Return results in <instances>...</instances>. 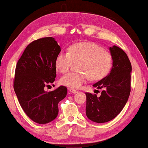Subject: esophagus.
Segmentation results:
<instances>
[{
  "instance_id": "1",
  "label": "esophagus",
  "mask_w": 148,
  "mask_h": 148,
  "mask_svg": "<svg viewBox=\"0 0 148 148\" xmlns=\"http://www.w3.org/2000/svg\"><path fill=\"white\" fill-rule=\"evenodd\" d=\"M69 92L73 93V94H76V93L78 92L77 90H75V89H73V88H69Z\"/></svg>"
}]
</instances>
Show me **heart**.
<instances>
[{"instance_id":"obj_1","label":"heart","mask_w":148,"mask_h":148,"mask_svg":"<svg viewBox=\"0 0 148 148\" xmlns=\"http://www.w3.org/2000/svg\"><path fill=\"white\" fill-rule=\"evenodd\" d=\"M73 62H81V72H70L60 79L64 86L78 88L89 79L100 80L109 73L112 66L110 52L96 43L89 42L73 44L69 52H62L56 58V67L61 73L70 69Z\"/></svg>"}]
</instances>
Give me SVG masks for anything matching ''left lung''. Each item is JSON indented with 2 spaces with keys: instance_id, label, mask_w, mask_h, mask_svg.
<instances>
[{
  "instance_id": "8db88e82",
  "label": "left lung",
  "mask_w": 148,
  "mask_h": 148,
  "mask_svg": "<svg viewBox=\"0 0 148 148\" xmlns=\"http://www.w3.org/2000/svg\"><path fill=\"white\" fill-rule=\"evenodd\" d=\"M113 62L108 75L93 85L102 89L100 97L86 92V116L98 123L112 120L126 104L131 92V64L127 54L118 46L109 48Z\"/></svg>"
}]
</instances>
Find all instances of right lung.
Here are the masks:
<instances>
[{
    "instance_id": "1",
    "label": "right lung",
    "mask_w": 148,
    "mask_h": 148,
    "mask_svg": "<svg viewBox=\"0 0 148 148\" xmlns=\"http://www.w3.org/2000/svg\"><path fill=\"white\" fill-rule=\"evenodd\" d=\"M60 52L54 38H40L28 44L16 65L14 90L25 114L38 124L53 121L58 115V102L66 96L67 88L63 86L45 91L55 81L56 58Z\"/></svg>"
}]
</instances>
